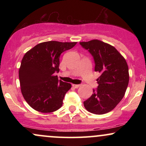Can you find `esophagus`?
Listing matches in <instances>:
<instances>
[{
    "label": "esophagus",
    "instance_id": "esophagus-1",
    "mask_svg": "<svg viewBox=\"0 0 146 146\" xmlns=\"http://www.w3.org/2000/svg\"><path fill=\"white\" fill-rule=\"evenodd\" d=\"M72 86H73V87H74L75 88H78L80 86V84H72Z\"/></svg>",
    "mask_w": 146,
    "mask_h": 146
}]
</instances>
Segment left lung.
I'll list each match as a JSON object with an SVG mask.
<instances>
[{
  "instance_id": "obj_1",
  "label": "left lung",
  "mask_w": 146,
  "mask_h": 146,
  "mask_svg": "<svg viewBox=\"0 0 146 146\" xmlns=\"http://www.w3.org/2000/svg\"><path fill=\"white\" fill-rule=\"evenodd\" d=\"M80 44L93 57L95 71L100 73L97 80L98 88L84 102V106L88 112L96 115L108 113L121 102L128 87L126 61L114 46L102 41L93 40Z\"/></svg>"
}]
</instances>
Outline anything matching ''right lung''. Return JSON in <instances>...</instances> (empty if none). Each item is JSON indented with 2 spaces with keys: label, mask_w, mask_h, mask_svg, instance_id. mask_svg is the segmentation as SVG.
<instances>
[{
  "label": "right lung",
  "mask_w": 146,
  "mask_h": 146,
  "mask_svg": "<svg viewBox=\"0 0 146 146\" xmlns=\"http://www.w3.org/2000/svg\"><path fill=\"white\" fill-rule=\"evenodd\" d=\"M77 42L48 41L27 52L19 68L21 93L31 108L41 113H52L61 108L71 84L58 80L62 53Z\"/></svg>",
  "instance_id": "add662e5"
}]
</instances>
